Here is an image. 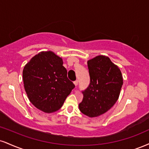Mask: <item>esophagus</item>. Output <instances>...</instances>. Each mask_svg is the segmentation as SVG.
<instances>
[{"label":"esophagus","mask_w":149,"mask_h":149,"mask_svg":"<svg viewBox=\"0 0 149 149\" xmlns=\"http://www.w3.org/2000/svg\"><path fill=\"white\" fill-rule=\"evenodd\" d=\"M73 83H74L75 86H77V85H78V80H75V81L73 82Z\"/></svg>","instance_id":"1"}]
</instances>
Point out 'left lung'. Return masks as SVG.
I'll use <instances>...</instances> for the list:
<instances>
[{"instance_id":"1","label":"left lung","mask_w":149,"mask_h":149,"mask_svg":"<svg viewBox=\"0 0 149 149\" xmlns=\"http://www.w3.org/2000/svg\"><path fill=\"white\" fill-rule=\"evenodd\" d=\"M90 83L82 91L80 112L96 117L108 111L119 98L123 77L119 67L108 57L98 55L87 61Z\"/></svg>"}]
</instances>
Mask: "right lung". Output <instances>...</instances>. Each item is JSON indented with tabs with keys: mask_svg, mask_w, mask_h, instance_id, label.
Segmentation results:
<instances>
[{
	"mask_svg": "<svg viewBox=\"0 0 149 149\" xmlns=\"http://www.w3.org/2000/svg\"><path fill=\"white\" fill-rule=\"evenodd\" d=\"M23 80L30 101L46 113L60 109L75 87L68 79L62 59L52 51L35 55L24 67Z\"/></svg>",
	"mask_w": 149,
	"mask_h": 149,
	"instance_id": "obj_1",
	"label": "right lung"
}]
</instances>
